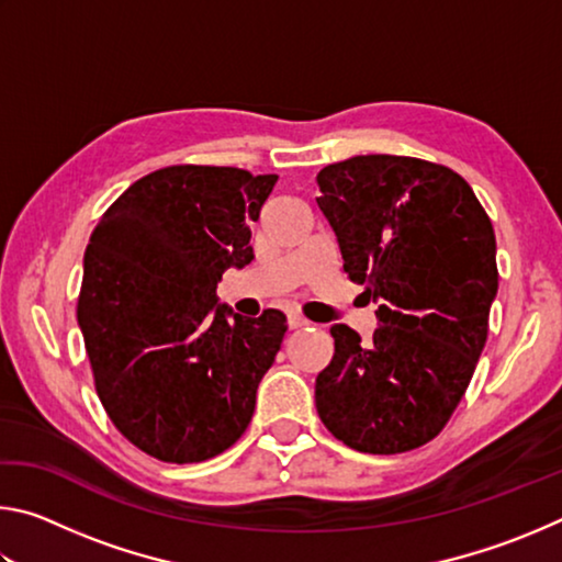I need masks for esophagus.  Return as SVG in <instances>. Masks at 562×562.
Masks as SVG:
<instances>
[{
  "mask_svg": "<svg viewBox=\"0 0 562 562\" xmlns=\"http://www.w3.org/2000/svg\"><path fill=\"white\" fill-rule=\"evenodd\" d=\"M307 325H310V322L304 319L302 315H294V312H292V315H288V327L290 329H302V327H307Z\"/></svg>",
  "mask_w": 562,
  "mask_h": 562,
  "instance_id": "1",
  "label": "esophagus"
}]
</instances>
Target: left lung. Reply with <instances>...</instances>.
<instances>
[{
  "label": "left lung",
  "mask_w": 562,
  "mask_h": 562,
  "mask_svg": "<svg viewBox=\"0 0 562 562\" xmlns=\"http://www.w3.org/2000/svg\"><path fill=\"white\" fill-rule=\"evenodd\" d=\"M317 183L341 268L379 304L372 341L331 325L317 414L355 451L418 449L451 418L486 345L493 225L471 186L429 160L355 156L322 168Z\"/></svg>",
  "instance_id": "obj_1"
}]
</instances>
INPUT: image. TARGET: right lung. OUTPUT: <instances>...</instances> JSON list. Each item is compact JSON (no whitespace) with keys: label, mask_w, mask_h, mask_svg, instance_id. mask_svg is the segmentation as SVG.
I'll return each instance as SVG.
<instances>
[{"label":"right lung","mask_w":562,"mask_h":562,"mask_svg":"<svg viewBox=\"0 0 562 562\" xmlns=\"http://www.w3.org/2000/svg\"><path fill=\"white\" fill-rule=\"evenodd\" d=\"M278 176L170 166L113 203L83 255L79 327L103 408L140 451L201 463L240 439L288 331L280 310L217 302L252 262L250 223Z\"/></svg>","instance_id":"right-lung-1"}]
</instances>
